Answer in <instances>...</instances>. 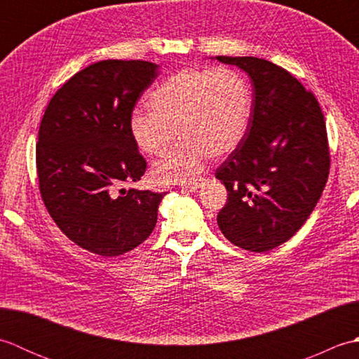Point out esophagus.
Returning a JSON list of instances; mask_svg holds the SVG:
<instances>
[{"instance_id": "34e87169", "label": "esophagus", "mask_w": 359, "mask_h": 359, "mask_svg": "<svg viewBox=\"0 0 359 359\" xmlns=\"http://www.w3.org/2000/svg\"><path fill=\"white\" fill-rule=\"evenodd\" d=\"M202 179H194V180H189L187 184L182 185V189H185V191H196V189H199L202 185Z\"/></svg>"}]
</instances>
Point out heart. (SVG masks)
<instances>
[{
  "mask_svg": "<svg viewBox=\"0 0 359 359\" xmlns=\"http://www.w3.org/2000/svg\"><path fill=\"white\" fill-rule=\"evenodd\" d=\"M253 95L247 79L233 67L182 69L151 90L149 111H135L129 120L133 140L142 152L163 157L151 179L157 185L191 180L205 158L231 152L245 135Z\"/></svg>",
  "mask_w": 359,
  "mask_h": 359,
  "instance_id": "b5f03b06",
  "label": "heart"
}]
</instances>
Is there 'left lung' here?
<instances>
[{
    "label": "left lung",
    "mask_w": 359,
    "mask_h": 359,
    "mask_svg": "<svg viewBox=\"0 0 359 359\" xmlns=\"http://www.w3.org/2000/svg\"><path fill=\"white\" fill-rule=\"evenodd\" d=\"M253 80L245 135L216 177L228 191L217 225L243 250L287 242L316 207L330 171L324 114L316 97L284 67L256 57H216Z\"/></svg>",
    "instance_id": "left-lung-1"
}]
</instances>
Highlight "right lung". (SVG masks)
I'll return each mask as SVG.
<instances>
[{
    "label": "right lung",
    "instance_id": "right-lung-1",
    "mask_svg": "<svg viewBox=\"0 0 359 359\" xmlns=\"http://www.w3.org/2000/svg\"><path fill=\"white\" fill-rule=\"evenodd\" d=\"M157 67L142 60L90 65L53 94L41 118L36 142L41 199L60 230L98 256L134 250L157 224L165 193L123 188L147 171L129 120Z\"/></svg>",
    "mask_w": 359,
    "mask_h": 359
}]
</instances>
